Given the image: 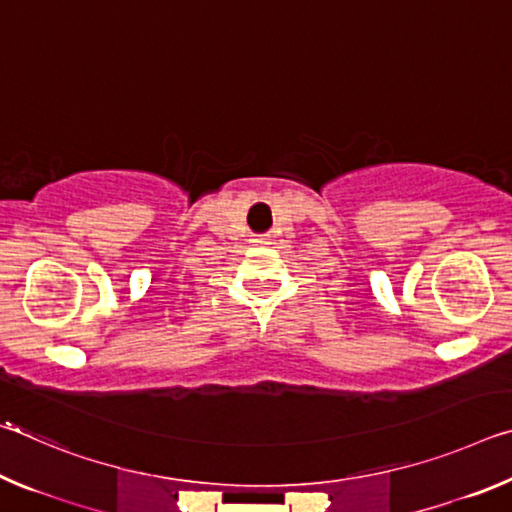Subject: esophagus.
<instances>
[{
  "label": "esophagus",
  "mask_w": 512,
  "mask_h": 512,
  "mask_svg": "<svg viewBox=\"0 0 512 512\" xmlns=\"http://www.w3.org/2000/svg\"><path fill=\"white\" fill-rule=\"evenodd\" d=\"M257 244H264V241H262V239H259V241H257Z\"/></svg>",
  "instance_id": "1"
}]
</instances>
